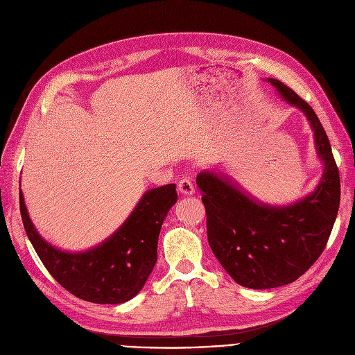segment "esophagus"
<instances>
[{
	"label": "esophagus",
	"mask_w": 355,
	"mask_h": 355,
	"mask_svg": "<svg viewBox=\"0 0 355 355\" xmlns=\"http://www.w3.org/2000/svg\"><path fill=\"white\" fill-rule=\"evenodd\" d=\"M178 190H180V193H181L182 196H191V194H194V186H193L191 180L187 178V177L180 180V182H178Z\"/></svg>",
	"instance_id": "obj_1"
}]
</instances>
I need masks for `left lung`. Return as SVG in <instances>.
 Listing matches in <instances>:
<instances>
[{"instance_id": "obj_1", "label": "left lung", "mask_w": 355, "mask_h": 355, "mask_svg": "<svg viewBox=\"0 0 355 355\" xmlns=\"http://www.w3.org/2000/svg\"><path fill=\"white\" fill-rule=\"evenodd\" d=\"M278 95L304 114L323 162L319 184L306 198L268 205L225 173L203 169L196 182L207 215V240L230 277L245 288L268 290L298 279L324 250L339 209L340 182L326 131L310 105L277 78Z\"/></svg>"}]
</instances>
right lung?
<instances>
[{"mask_svg": "<svg viewBox=\"0 0 355 355\" xmlns=\"http://www.w3.org/2000/svg\"><path fill=\"white\" fill-rule=\"evenodd\" d=\"M175 203V184L144 191L107 240L85 252H69L39 234L20 190L23 227L44 266L69 293L96 304H121L140 293L156 263L164 219Z\"/></svg>", "mask_w": 355, "mask_h": 355, "instance_id": "1", "label": "right lung"}]
</instances>
